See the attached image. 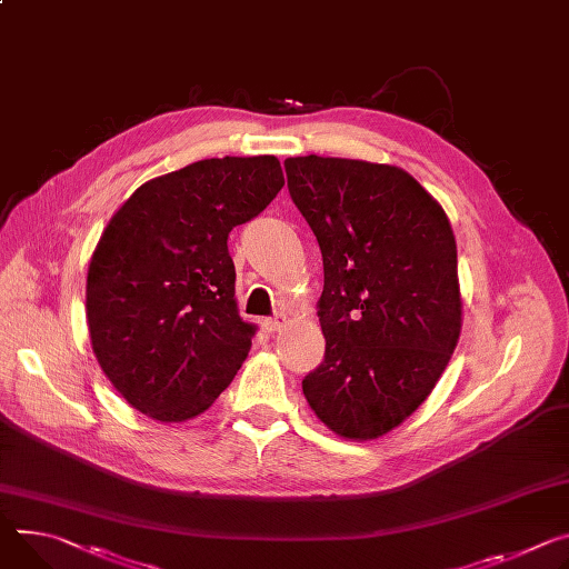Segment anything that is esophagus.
I'll use <instances>...</instances> for the list:
<instances>
[{
	"instance_id": "1",
	"label": "esophagus",
	"mask_w": 569,
	"mask_h": 569,
	"mask_svg": "<svg viewBox=\"0 0 569 569\" xmlns=\"http://www.w3.org/2000/svg\"><path fill=\"white\" fill-rule=\"evenodd\" d=\"M283 325H286V316H277V318H270V320H266V322H263V327H266L270 333L281 331V329H283Z\"/></svg>"
}]
</instances>
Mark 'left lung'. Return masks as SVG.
<instances>
[{
    "label": "left lung",
    "instance_id": "obj_1",
    "mask_svg": "<svg viewBox=\"0 0 569 569\" xmlns=\"http://www.w3.org/2000/svg\"><path fill=\"white\" fill-rule=\"evenodd\" d=\"M288 190L325 263V360L301 381L320 422L377 440L416 412L458 345L456 238L406 170L333 157L286 159Z\"/></svg>",
    "mask_w": 569,
    "mask_h": 569
}]
</instances>
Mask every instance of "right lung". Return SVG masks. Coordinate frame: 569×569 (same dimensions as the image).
I'll use <instances>...</instances> for the list:
<instances>
[{"mask_svg": "<svg viewBox=\"0 0 569 569\" xmlns=\"http://www.w3.org/2000/svg\"><path fill=\"white\" fill-rule=\"evenodd\" d=\"M277 157L206 159L142 183L101 233L86 281L97 363L142 416L209 410L249 353L229 231L283 188Z\"/></svg>", "mask_w": 569, "mask_h": 569, "instance_id": "1", "label": "right lung"}]
</instances>
